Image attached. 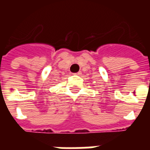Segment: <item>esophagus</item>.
<instances>
[{
	"label": "esophagus",
	"mask_w": 150,
	"mask_h": 150,
	"mask_svg": "<svg viewBox=\"0 0 150 150\" xmlns=\"http://www.w3.org/2000/svg\"><path fill=\"white\" fill-rule=\"evenodd\" d=\"M81 74H82L81 71H79V72H77V73H75V75H80Z\"/></svg>",
	"instance_id": "34e87169"
}]
</instances>
